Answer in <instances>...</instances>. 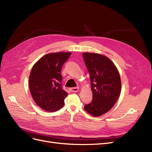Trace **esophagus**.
Here are the masks:
<instances>
[{
  "instance_id": "esophagus-1",
  "label": "esophagus",
  "mask_w": 152,
  "mask_h": 152,
  "mask_svg": "<svg viewBox=\"0 0 152 152\" xmlns=\"http://www.w3.org/2000/svg\"><path fill=\"white\" fill-rule=\"evenodd\" d=\"M79 87H72V88L70 89V90L73 92V93H77V92L79 91Z\"/></svg>"
}]
</instances>
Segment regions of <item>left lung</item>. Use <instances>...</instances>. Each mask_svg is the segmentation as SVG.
<instances>
[{
	"label": "left lung",
	"mask_w": 152,
	"mask_h": 152,
	"mask_svg": "<svg viewBox=\"0 0 152 152\" xmlns=\"http://www.w3.org/2000/svg\"><path fill=\"white\" fill-rule=\"evenodd\" d=\"M89 71L93 100L84 106L94 117L101 116L113 107L121 94L120 74L114 63L107 56L96 53H82Z\"/></svg>",
	"instance_id": "obj_1"
}]
</instances>
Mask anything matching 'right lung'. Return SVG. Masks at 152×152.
I'll return each instance as SVG.
<instances>
[{"instance_id": "add662e5", "label": "right lung", "mask_w": 152, "mask_h": 152, "mask_svg": "<svg viewBox=\"0 0 152 152\" xmlns=\"http://www.w3.org/2000/svg\"><path fill=\"white\" fill-rule=\"evenodd\" d=\"M71 53H54L45 55L32 67L29 88L39 107L47 112L61 108L68 93L61 86V68Z\"/></svg>"}]
</instances>
